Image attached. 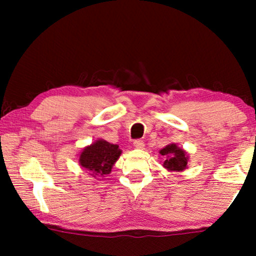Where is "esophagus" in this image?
Here are the masks:
<instances>
[{
    "label": "esophagus",
    "instance_id": "1",
    "mask_svg": "<svg viewBox=\"0 0 256 256\" xmlns=\"http://www.w3.org/2000/svg\"><path fill=\"white\" fill-rule=\"evenodd\" d=\"M133 146H134V148H136V149H144V142L142 140H136L133 142Z\"/></svg>",
    "mask_w": 256,
    "mask_h": 256
}]
</instances>
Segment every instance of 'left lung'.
<instances>
[{"instance_id": "obj_1", "label": "left lung", "mask_w": 256, "mask_h": 256, "mask_svg": "<svg viewBox=\"0 0 256 256\" xmlns=\"http://www.w3.org/2000/svg\"><path fill=\"white\" fill-rule=\"evenodd\" d=\"M164 157L162 166L170 172H183L188 167V156L186 151L175 144H170L159 151Z\"/></svg>"}]
</instances>
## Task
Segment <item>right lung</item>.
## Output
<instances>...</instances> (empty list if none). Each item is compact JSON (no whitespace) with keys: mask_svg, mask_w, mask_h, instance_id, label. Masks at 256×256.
<instances>
[{"mask_svg":"<svg viewBox=\"0 0 256 256\" xmlns=\"http://www.w3.org/2000/svg\"><path fill=\"white\" fill-rule=\"evenodd\" d=\"M120 154L122 150L118 144H112L99 138L82 150L79 156V162L82 167L92 172V175L105 177L112 172V164L118 162Z\"/></svg>","mask_w":256,"mask_h":256,"instance_id":"add662e5","label":"right lung"}]
</instances>
